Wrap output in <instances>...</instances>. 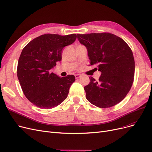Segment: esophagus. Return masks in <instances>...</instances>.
<instances>
[{
    "mask_svg": "<svg viewBox=\"0 0 152 152\" xmlns=\"http://www.w3.org/2000/svg\"><path fill=\"white\" fill-rule=\"evenodd\" d=\"M75 77V78H79L81 77V75L80 74H76Z\"/></svg>",
    "mask_w": 152,
    "mask_h": 152,
    "instance_id": "34e87169",
    "label": "esophagus"
}]
</instances>
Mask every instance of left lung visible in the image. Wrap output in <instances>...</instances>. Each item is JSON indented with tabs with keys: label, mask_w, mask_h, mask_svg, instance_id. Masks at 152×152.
Returning <instances> with one entry per match:
<instances>
[{
	"label": "left lung",
	"mask_w": 152,
	"mask_h": 152,
	"mask_svg": "<svg viewBox=\"0 0 152 152\" xmlns=\"http://www.w3.org/2000/svg\"><path fill=\"white\" fill-rule=\"evenodd\" d=\"M86 47L90 65L96 64L101 75L98 81L90 77L84 87L91 104L108 108L122 101L130 91L135 74V60L130 47L120 37L110 33L77 34Z\"/></svg>",
	"instance_id": "left-lung-1"
}]
</instances>
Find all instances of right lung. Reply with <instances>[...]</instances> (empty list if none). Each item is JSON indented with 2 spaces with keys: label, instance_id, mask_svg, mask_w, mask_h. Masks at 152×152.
Instances as JSON below:
<instances>
[{
  "label": "right lung",
  "instance_id": "add662e5",
  "mask_svg": "<svg viewBox=\"0 0 152 152\" xmlns=\"http://www.w3.org/2000/svg\"><path fill=\"white\" fill-rule=\"evenodd\" d=\"M76 38L75 34H47L35 38L23 48L18 61L17 77L24 95L35 106L52 108L67 97L75 76L60 77L50 70L62 60L63 48Z\"/></svg>",
  "mask_w": 152,
  "mask_h": 152
}]
</instances>
